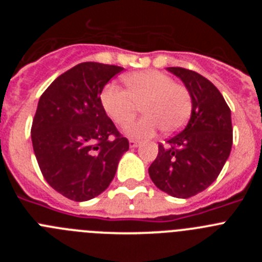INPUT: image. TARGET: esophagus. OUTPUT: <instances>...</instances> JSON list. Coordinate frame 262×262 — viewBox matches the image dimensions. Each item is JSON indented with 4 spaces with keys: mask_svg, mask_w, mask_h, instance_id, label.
<instances>
[{
    "mask_svg": "<svg viewBox=\"0 0 262 262\" xmlns=\"http://www.w3.org/2000/svg\"><path fill=\"white\" fill-rule=\"evenodd\" d=\"M128 142H129V147L131 148H135L139 145V140H136V139H129Z\"/></svg>",
    "mask_w": 262,
    "mask_h": 262,
    "instance_id": "obj_1",
    "label": "esophagus"
}]
</instances>
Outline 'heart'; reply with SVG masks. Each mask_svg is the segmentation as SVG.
I'll list each match as a JSON object with an SVG mask.
<instances>
[{"label":"heart","mask_w":262,"mask_h":262,"mask_svg":"<svg viewBox=\"0 0 262 262\" xmlns=\"http://www.w3.org/2000/svg\"><path fill=\"white\" fill-rule=\"evenodd\" d=\"M127 90L108 84L101 102L108 117L124 127L134 119L142 105L144 117L129 124L127 134L134 138H149L163 128L165 134L181 129L191 113V94L186 86L174 82L159 71L135 72L124 77Z\"/></svg>","instance_id":"b5f03b06"}]
</instances>
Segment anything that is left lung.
Wrapping results in <instances>:
<instances>
[{
    "mask_svg": "<svg viewBox=\"0 0 262 262\" xmlns=\"http://www.w3.org/2000/svg\"><path fill=\"white\" fill-rule=\"evenodd\" d=\"M191 94V117L181 133L160 143L148 173L160 190L189 198L215 181L232 147L231 110L211 81L196 72L169 67Z\"/></svg>",
    "mask_w": 262,
    "mask_h": 262,
    "instance_id": "obj_1",
    "label": "left lung"
}]
</instances>
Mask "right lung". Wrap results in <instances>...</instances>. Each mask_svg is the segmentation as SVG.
<instances>
[{"instance_id":"right-lung-1","label":"right lung","mask_w":262,"mask_h":262,"mask_svg":"<svg viewBox=\"0 0 262 262\" xmlns=\"http://www.w3.org/2000/svg\"><path fill=\"white\" fill-rule=\"evenodd\" d=\"M122 67L86 61L45 90L32 119L31 140L51 187L76 202L105 191L128 151V140L107 117L101 93Z\"/></svg>"}]
</instances>
